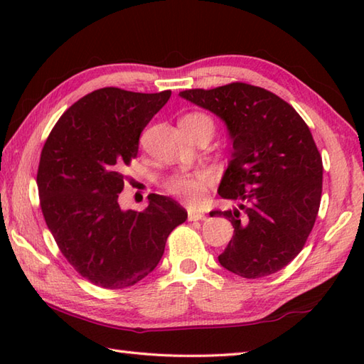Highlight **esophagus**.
Returning a JSON list of instances; mask_svg holds the SVG:
<instances>
[{"mask_svg":"<svg viewBox=\"0 0 364 364\" xmlns=\"http://www.w3.org/2000/svg\"><path fill=\"white\" fill-rule=\"evenodd\" d=\"M188 219L191 222H196V220H205L206 215L203 213H198V211H194V210H189L188 211Z\"/></svg>","mask_w":364,"mask_h":364,"instance_id":"1","label":"esophagus"}]
</instances>
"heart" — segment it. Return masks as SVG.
<instances>
[{"mask_svg":"<svg viewBox=\"0 0 364 364\" xmlns=\"http://www.w3.org/2000/svg\"><path fill=\"white\" fill-rule=\"evenodd\" d=\"M180 123H191V125H197V123H206L211 125L214 129L213 120L208 117L206 114L202 112H191L186 114L180 120ZM213 184V175L205 168L192 170V172H178L173 176L168 178L166 183V188L172 196L183 198L184 202L191 205H198L203 200L205 191Z\"/></svg>","mask_w":364,"mask_h":364,"instance_id":"heart-1","label":"heart"}]
</instances>
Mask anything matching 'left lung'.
<instances>
[{
	"label": "left lung",
	"mask_w": 364,
	"mask_h": 364,
	"mask_svg": "<svg viewBox=\"0 0 364 364\" xmlns=\"http://www.w3.org/2000/svg\"><path fill=\"white\" fill-rule=\"evenodd\" d=\"M180 97L220 117L233 141L219 196L241 205L213 211L235 228L219 262L242 278L278 272L304 249L319 213L323 167L310 128L289 103L252 84Z\"/></svg>",
	"instance_id": "1"
}]
</instances>
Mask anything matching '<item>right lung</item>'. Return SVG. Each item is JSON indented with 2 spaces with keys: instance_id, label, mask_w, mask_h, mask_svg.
Segmentation results:
<instances>
[{
  "instance_id": "right-lung-1",
  "label": "right lung",
  "mask_w": 364,
  "mask_h": 364,
  "mask_svg": "<svg viewBox=\"0 0 364 364\" xmlns=\"http://www.w3.org/2000/svg\"><path fill=\"white\" fill-rule=\"evenodd\" d=\"M103 87L60 115L37 170L41 208L60 253L76 272L105 289H123L153 272L172 230L188 219L175 200L150 194L145 211H123V168L139 137L170 98Z\"/></svg>"
}]
</instances>
